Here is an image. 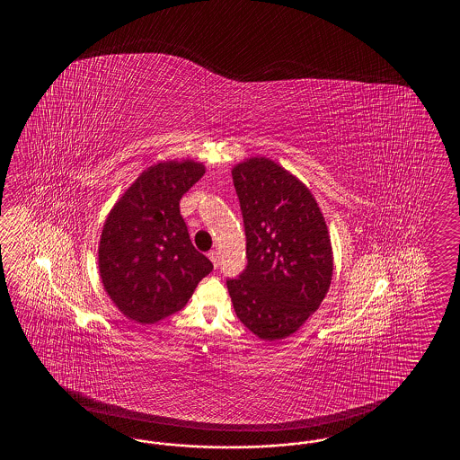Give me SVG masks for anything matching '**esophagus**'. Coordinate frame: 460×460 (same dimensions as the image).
<instances>
[{
  "mask_svg": "<svg viewBox=\"0 0 460 460\" xmlns=\"http://www.w3.org/2000/svg\"><path fill=\"white\" fill-rule=\"evenodd\" d=\"M208 258H210V261H212V264L216 266V268H218V254H217V252H208Z\"/></svg>",
  "mask_w": 460,
  "mask_h": 460,
  "instance_id": "obj_1",
  "label": "esophagus"
}]
</instances>
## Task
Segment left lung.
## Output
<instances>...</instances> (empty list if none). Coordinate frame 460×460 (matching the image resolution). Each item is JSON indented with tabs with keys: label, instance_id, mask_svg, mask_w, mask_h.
<instances>
[{
	"label": "left lung",
	"instance_id": "1",
	"mask_svg": "<svg viewBox=\"0 0 460 460\" xmlns=\"http://www.w3.org/2000/svg\"><path fill=\"white\" fill-rule=\"evenodd\" d=\"M246 234L248 264L226 288L234 314L261 341L293 335L329 293L332 243L313 192L263 156L232 169Z\"/></svg>",
	"mask_w": 460,
	"mask_h": 460
}]
</instances>
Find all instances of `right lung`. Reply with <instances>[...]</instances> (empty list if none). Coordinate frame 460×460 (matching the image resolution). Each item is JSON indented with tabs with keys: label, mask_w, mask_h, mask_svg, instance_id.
<instances>
[{
	"label": "right lung",
	"mask_w": 460,
	"mask_h": 460,
	"mask_svg": "<svg viewBox=\"0 0 460 460\" xmlns=\"http://www.w3.org/2000/svg\"><path fill=\"white\" fill-rule=\"evenodd\" d=\"M206 166L192 159L145 169L110 210L98 243L108 297L129 321L155 323L181 311L214 270L189 238L179 200Z\"/></svg>",
	"instance_id": "right-lung-1"
}]
</instances>
